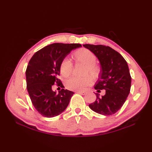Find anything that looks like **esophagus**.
<instances>
[{"instance_id": "esophagus-1", "label": "esophagus", "mask_w": 152, "mask_h": 152, "mask_svg": "<svg viewBox=\"0 0 152 152\" xmlns=\"http://www.w3.org/2000/svg\"><path fill=\"white\" fill-rule=\"evenodd\" d=\"M76 93H79L80 95H86V91H77Z\"/></svg>"}]
</instances>
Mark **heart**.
I'll return each mask as SVG.
<instances>
[{"label":"heart","mask_w":152,"mask_h":152,"mask_svg":"<svg viewBox=\"0 0 152 152\" xmlns=\"http://www.w3.org/2000/svg\"><path fill=\"white\" fill-rule=\"evenodd\" d=\"M73 57L76 62L82 63L86 64V74H90L94 78H97L100 74V68L95 64L96 57L91 51L86 48H80L73 54ZM61 75L64 77L70 76L73 70V63L69 58L64 57L61 61L59 66ZM93 78L90 75L84 77L72 76L65 82L67 89L72 91H83L87 87L91 86Z\"/></svg>","instance_id":"obj_1"}]
</instances>
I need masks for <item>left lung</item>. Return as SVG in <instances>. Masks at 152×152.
Segmentation results:
<instances>
[{"mask_svg":"<svg viewBox=\"0 0 152 152\" xmlns=\"http://www.w3.org/2000/svg\"><path fill=\"white\" fill-rule=\"evenodd\" d=\"M98 58L101 63L99 78L95 89L100 93L105 89L104 96L95 93V102L89 108L99 114L110 115L120 109L130 93L131 76L128 64L121 55L109 46L83 44Z\"/></svg>","mask_w":152,"mask_h":152,"instance_id":"obj_1","label":"left lung"}]
</instances>
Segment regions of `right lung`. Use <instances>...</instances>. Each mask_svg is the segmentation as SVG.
I'll return each mask as SVG.
<instances>
[{
	"mask_svg": "<svg viewBox=\"0 0 152 152\" xmlns=\"http://www.w3.org/2000/svg\"><path fill=\"white\" fill-rule=\"evenodd\" d=\"M80 44L54 43L42 48L31 57L26 69L27 89L35 109L46 118L59 115L66 108L74 92L63 89L58 76L60 63ZM56 83L61 89L57 94L52 90Z\"/></svg>",
	"mask_w": 152,
	"mask_h": 152,
	"instance_id": "obj_1",
	"label": "right lung"
}]
</instances>
